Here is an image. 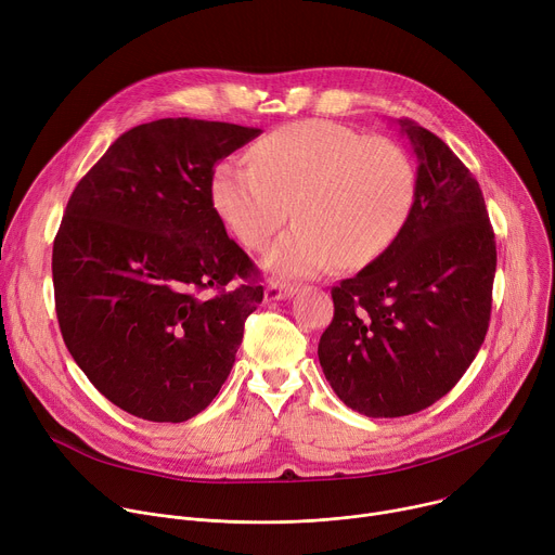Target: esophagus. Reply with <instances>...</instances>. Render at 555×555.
Instances as JSON below:
<instances>
[{
    "label": "esophagus",
    "instance_id": "1",
    "mask_svg": "<svg viewBox=\"0 0 555 555\" xmlns=\"http://www.w3.org/2000/svg\"><path fill=\"white\" fill-rule=\"evenodd\" d=\"M294 294V287L292 285H283V283H270L266 287V300H281V298H289Z\"/></svg>",
    "mask_w": 555,
    "mask_h": 555
}]
</instances>
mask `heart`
I'll return each instance as SVG.
<instances>
[{
    "label": "heart",
    "instance_id": "b5f03b06",
    "mask_svg": "<svg viewBox=\"0 0 555 555\" xmlns=\"http://www.w3.org/2000/svg\"><path fill=\"white\" fill-rule=\"evenodd\" d=\"M249 159L251 166L219 164L210 198L249 249L263 247L292 208L296 223L263 259L283 279L317 276L336 261L361 268L378 259L416 198V168L405 150L334 121L283 126L251 147Z\"/></svg>",
    "mask_w": 555,
    "mask_h": 555
}]
</instances>
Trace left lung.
Masks as SVG:
<instances>
[{
	"label": "left lung",
	"mask_w": 555,
	"mask_h": 555,
	"mask_svg": "<svg viewBox=\"0 0 555 555\" xmlns=\"http://www.w3.org/2000/svg\"><path fill=\"white\" fill-rule=\"evenodd\" d=\"M416 155L408 223L378 259L332 289L319 361L336 396L370 418L416 414L456 385L485 340L495 238L478 181L449 145L396 119Z\"/></svg>",
	"instance_id": "8db88e82"
}]
</instances>
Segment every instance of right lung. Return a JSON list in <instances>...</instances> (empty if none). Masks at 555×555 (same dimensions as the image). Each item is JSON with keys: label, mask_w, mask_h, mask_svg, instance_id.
Instances as JSON below:
<instances>
[{"label": "right lung", "mask_w": 555, "mask_h": 555, "mask_svg": "<svg viewBox=\"0 0 555 555\" xmlns=\"http://www.w3.org/2000/svg\"><path fill=\"white\" fill-rule=\"evenodd\" d=\"M259 134L188 117L141 124L68 201L53 245L62 336L88 380L137 418L204 412L263 300L261 285H230L257 268L210 198L215 166Z\"/></svg>", "instance_id": "add662e5"}]
</instances>
